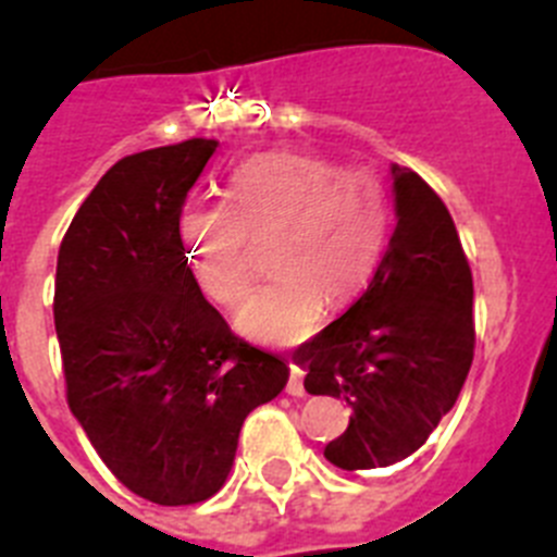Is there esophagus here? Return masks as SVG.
<instances>
[{
	"instance_id": "esophagus-1",
	"label": "esophagus",
	"mask_w": 557,
	"mask_h": 557,
	"mask_svg": "<svg viewBox=\"0 0 557 557\" xmlns=\"http://www.w3.org/2000/svg\"><path fill=\"white\" fill-rule=\"evenodd\" d=\"M285 389H288V396H305V373L302 368L294 366V362H290V376Z\"/></svg>"
}]
</instances>
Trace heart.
Segmentation results:
<instances>
[{
	"label": "heart",
	"instance_id": "b5f03b06",
	"mask_svg": "<svg viewBox=\"0 0 557 557\" xmlns=\"http://www.w3.org/2000/svg\"><path fill=\"white\" fill-rule=\"evenodd\" d=\"M175 231L197 288L222 308L249 294V242L269 236L274 277L238 310L236 324L255 341L290 346L319 330L324 302L343 308L376 277L393 200L371 170L277 150L242 161L225 200L184 202Z\"/></svg>",
	"mask_w": 557,
	"mask_h": 557
}]
</instances>
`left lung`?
<instances>
[{"instance_id": "8db88e82", "label": "left lung", "mask_w": 557, "mask_h": 557, "mask_svg": "<svg viewBox=\"0 0 557 557\" xmlns=\"http://www.w3.org/2000/svg\"><path fill=\"white\" fill-rule=\"evenodd\" d=\"M396 231L376 277L341 319L294 351L310 396L351 407L324 448L341 470L412 456L454 409L475 351L472 272L448 208L409 168H389Z\"/></svg>"}]
</instances>
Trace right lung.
I'll list each match as a JSON object with an SVG mask.
<instances>
[{
	"label": "right lung",
	"instance_id": "1",
	"mask_svg": "<svg viewBox=\"0 0 557 557\" xmlns=\"http://www.w3.org/2000/svg\"><path fill=\"white\" fill-rule=\"evenodd\" d=\"M216 139L107 170L57 255L54 326L67 407L112 475L159 506L222 490L238 431L288 382L283 357L236 337L197 288L178 211Z\"/></svg>",
	"mask_w": 557,
	"mask_h": 557
}]
</instances>
